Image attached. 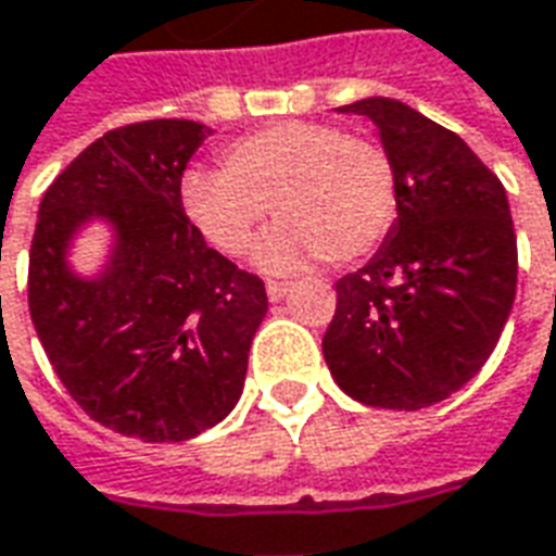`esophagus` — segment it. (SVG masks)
Listing matches in <instances>:
<instances>
[{
	"label": "esophagus",
	"instance_id": "esophagus-1",
	"mask_svg": "<svg viewBox=\"0 0 556 556\" xmlns=\"http://www.w3.org/2000/svg\"><path fill=\"white\" fill-rule=\"evenodd\" d=\"M286 292H289V282H279V279H270V282H267V298H270V301H282Z\"/></svg>",
	"mask_w": 556,
	"mask_h": 556
}]
</instances>
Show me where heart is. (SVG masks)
<instances>
[{
  "instance_id": "b5f03b06",
  "label": "heart",
  "mask_w": 556,
  "mask_h": 556,
  "mask_svg": "<svg viewBox=\"0 0 556 556\" xmlns=\"http://www.w3.org/2000/svg\"><path fill=\"white\" fill-rule=\"evenodd\" d=\"M182 210L222 255H243L274 210L279 222L255 258L267 270H292L309 258L356 262L380 247L399 210L389 151L365 134L323 121H279L230 139L218 173L191 169Z\"/></svg>"
}]
</instances>
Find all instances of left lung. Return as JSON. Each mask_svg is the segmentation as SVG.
I'll use <instances>...</instances> for the list:
<instances>
[{"mask_svg":"<svg viewBox=\"0 0 556 556\" xmlns=\"http://www.w3.org/2000/svg\"><path fill=\"white\" fill-rule=\"evenodd\" d=\"M395 164L399 218L371 262L334 282L328 371L362 405L420 410L466 387L515 304L517 240L505 188L459 136L417 109L368 97Z\"/></svg>","mask_w":556,"mask_h":556,"instance_id":"1","label":"left lung"}]
</instances>
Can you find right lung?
Wrapping results in <instances>:
<instances>
[{"mask_svg":"<svg viewBox=\"0 0 556 556\" xmlns=\"http://www.w3.org/2000/svg\"><path fill=\"white\" fill-rule=\"evenodd\" d=\"M206 134L157 118L100 136L45 191L29 249V316L60 383L90 420L151 444L228 417L267 313L262 279L206 247L182 210V173ZM93 217L116 247L85 280L65 255Z\"/></svg>","mask_w":556,"mask_h":556,"instance_id":"right-lung-1","label":"right lung"}]
</instances>
